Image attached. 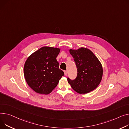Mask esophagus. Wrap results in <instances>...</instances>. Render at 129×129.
Masks as SVG:
<instances>
[{
  "instance_id": "esophagus-1",
  "label": "esophagus",
  "mask_w": 129,
  "mask_h": 129,
  "mask_svg": "<svg viewBox=\"0 0 129 129\" xmlns=\"http://www.w3.org/2000/svg\"><path fill=\"white\" fill-rule=\"evenodd\" d=\"M64 75L65 76H67V71H64Z\"/></svg>"
}]
</instances>
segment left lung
Returning <instances> with one entry per match:
<instances>
[{"instance_id":"8db88e82","label":"left lung","mask_w":129,"mask_h":129,"mask_svg":"<svg viewBox=\"0 0 129 129\" xmlns=\"http://www.w3.org/2000/svg\"><path fill=\"white\" fill-rule=\"evenodd\" d=\"M77 68V76L74 80L67 78L72 88L79 94H85L96 89L103 76L101 62L92 51L85 48L70 50Z\"/></svg>"}]
</instances>
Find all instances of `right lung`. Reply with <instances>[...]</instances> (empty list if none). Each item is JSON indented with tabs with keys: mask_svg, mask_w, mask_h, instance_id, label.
Returning a JSON list of instances; mask_svg holds the SVG:
<instances>
[{
	"mask_svg": "<svg viewBox=\"0 0 129 129\" xmlns=\"http://www.w3.org/2000/svg\"><path fill=\"white\" fill-rule=\"evenodd\" d=\"M59 52V48L43 47L27 58L24 64V75L34 91L48 94L57 86L64 75L56 58Z\"/></svg>",
	"mask_w": 129,
	"mask_h": 129,
	"instance_id": "right-lung-1",
	"label": "right lung"
}]
</instances>
